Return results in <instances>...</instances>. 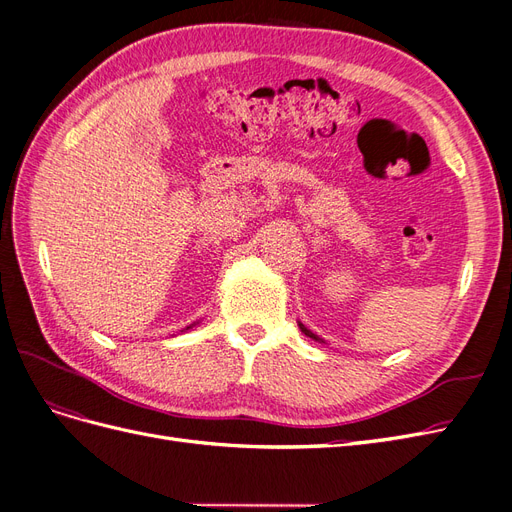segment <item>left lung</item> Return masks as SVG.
Masks as SVG:
<instances>
[{
  "instance_id": "1",
  "label": "left lung",
  "mask_w": 512,
  "mask_h": 512,
  "mask_svg": "<svg viewBox=\"0 0 512 512\" xmlns=\"http://www.w3.org/2000/svg\"><path fill=\"white\" fill-rule=\"evenodd\" d=\"M299 329H301V331H303V333H305V335H307V337H314V339H318V337H316V335H314V333H312V331H309V329H305V327H303V324H301V322H299Z\"/></svg>"
}]
</instances>
